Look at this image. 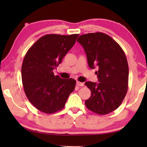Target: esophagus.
<instances>
[{
  "label": "esophagus",
  "mask_w": 147,
  "mask_h": 147,
  "mask_svg": "<svg viewBox=\"0 0 147 147\" xmlns=\"http://www.w3.org/2000/svg\"><path fill=\"white\" fill-rule=\"evenodd\" d=\"M76 85L78 86H84V83L80 82L77 81L76 82Z\"/></svg>",
  "instance_id": "1"
}]
</instances>
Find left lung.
I'll return each instance as SVG.
<instances>
[{
	"label": "left lung",
	"instance_id": "left-lung-1",
	"mask_svg": "<svg viewBox=\"0 0 147 147\" xmlns=\"http://www.w3.org/2000/svg\"><path fill=\"white\" fill-rule=\"evenodd\" d=\"M86 54L89 67L96 71L98 83L86 82L91 95L85 101L87 108L99 115L116 109L128 91V65L120 45L102 32L82 35L77 39Z\"/></svg>",
	"mask_w": 147,
	"mask_h": 147
}]
</instances>
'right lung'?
I'll list each match as a JSON object with an SVG mask.
<instances>
[{
	"mask_svg": "<svg viewBox=\"0 0 147 147\" xmlns=\"http://www.w3.org/2000/svg\"><path fill=\"white\" fill-rule=\"evenodd\" d=\"M79 34H47L39 38L27 51L21 68L22 82L26 97L38 110L53 113L61 110L76 80L54 75L59 65L75 43Z\"/></svg>",
	"mask_w": 147,
	"mask_h": 147,
	"instance_id": "right-lung-1",
	"label": "right lung"
}]
</instances>
